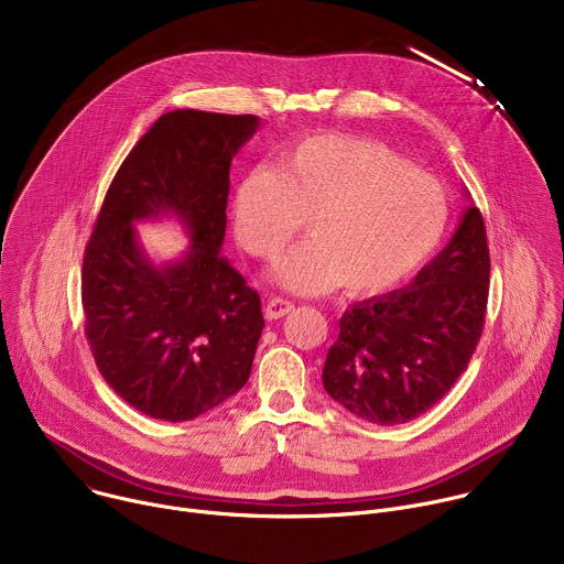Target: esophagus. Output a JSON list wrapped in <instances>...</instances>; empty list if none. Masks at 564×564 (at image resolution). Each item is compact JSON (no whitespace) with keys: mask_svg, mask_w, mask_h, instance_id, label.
<instances>
[{"mask_svg":"<svg viewBox=\"0 0 564 564\" xmlns=\"http://www.w3.org/2000/svg\"><path fill=\"white\" fill-rule=\"evenodd\" d=\"M294 310V303L288 301V299H281V296H272L268 301V307H265V314L268 318H281L285 314H290Z\"/></svg>","mask_w":564,"mask_h":564,"instance_id":"1","label":"esophagus"}]
</instances>
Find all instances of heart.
Masks as SVG:
<instances>
[{"label":"heart","mask_w":564,"mask_h":564,"mask_svg":"<svg viewBox=\"0 0 564 564\" xmlns=\"http://www.w3.org/2000/svg\"><path fill=\"white\" fill-rule=\"evenodd\" d=\"M272 279L296 294L341 283L348 294H381L415 274L442 243L448 198L431 174L392 149L350 135H312L238 183L231 223L238 246L276 259L303 229Z\"/></svg>","instance_id":"heart-1"}]
</instances>
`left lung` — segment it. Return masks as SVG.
Here are the masks:
<instances>
[{
    "instance_id": "8db88e82",
    "label": "left lung",
    "mask_w": 564,
    "mask_h": 564,
    "mask_svg": "<svg viewBox=\"0 0 564 564\" xmlns=\"http://www.w3.org/2000/svg\"><path fill=\"white\" fill-rule=\"evenodd\" d=\"M464 196L468 192L464 189ZM491 259L487 229L468 205L448 246L411 285L355 303L324 366L326 392L352 415L406 424L453 388L485 328Z\"/></svg>"
}]
</instances>
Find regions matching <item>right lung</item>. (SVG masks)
Listing matches in <instances>:
<instances>
[{
	"label": "right lung",
	"instance_id": "add662e5",
	"mask_svg": "<svg viewBox=\"0 0 564 564\" xmlns=\"http://www.w3.org/2000/svg\"><path fill=\"white\" fill-rule=\"evenodd\" d=\"M257 116L176 109L120 165L83 265L85 333L105 381L135 411L189 422L246 386L263 333L261 296L220 254L229 167ZM176 217L181 260L155 267L134 223Z\"/></svg>",
	"mask_w": 564,
	"mask_h": 564
}]
</instances>
